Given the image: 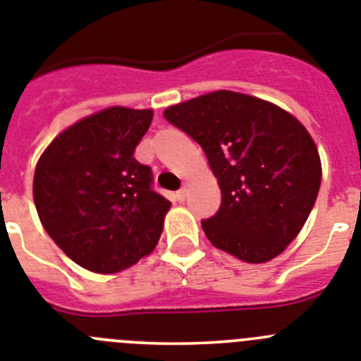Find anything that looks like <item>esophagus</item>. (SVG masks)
I'll return each instance as SVG.
<instances>
[{
  "mask_svg": "<svg viewBox=\"0 0 361 361\" xmlns=\"http://www.w3.org/2000/svg\"><path fill=\"white\" fill-rule=\"evenodd\" d=\"M174 198L178 200V202H185V198H187V189H181V190H178L176 194H174Z\"/></svg>",
  "mask_w": 361,
  "mask_h": 361,
  "instance_id": "esophagus-1",
  "label": "esophagus"
}]
</instances>
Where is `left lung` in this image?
<instances>
[{
	"mask_svg": "<svg viewBox=\"0 0 361 361\" xmlns=\"http://www.w3.org/2000/svg\"><path fill=\"white\" fill-rule=\"evenodd\" d=\"M165 120L198 142L221 205L202 221L212 245L247 263L280 256L318 198L322 161L302 121L271 102L214 90L171 105Z\"/></svg>",
	"mask_w": 361,
	"mask_h": 361,
	"instance_id": "1",
	"label": "left lung"
}]
</instances>
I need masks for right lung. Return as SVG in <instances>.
I'll use <instances>...</instances> for the list:
<instances>
[{"mask_svg":"<svg viewBox=\"0 0 361 361\" xmlns=\"http://www.w3.org/2000/svg\"><path fill=\"white\" fill-rule=\"evenodd\" d=\"M152 109L109 106L49 143L34 171V205L56 245L80 267L116 274L149 256L171 202L134 159Z\"/></svg>","mask_w":361,"mask_h":361,"instance_id":"1","label":"right lung"}]
</instances>
